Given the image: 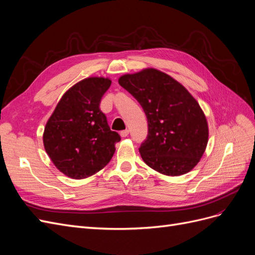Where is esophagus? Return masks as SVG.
Instances as JSON below:
<instances>
[{
    "label": "esophagus",
    "instance_id": "obj_1",
    "mask_svg": "<svg viewBox=\"0 0 255 255\" xmlns=\"http://www.w3.org/2000/svg\"><path fill=\"white\" fill-rule=\"evenodd\" d=\"M120 135L121 137H127L128 135V129H123L120 132Z\"/></svg>",
    "mask_w": 255,
    "mask_h": 255
}]
</instances>
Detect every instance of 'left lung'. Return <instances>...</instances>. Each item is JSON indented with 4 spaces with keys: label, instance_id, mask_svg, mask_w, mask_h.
<instances>
[{
    "label": "left lung",
    "instance_id": "1",
    "mask_svg": "<svg viewBox=\"0 0 255 255\" xmlns=\"http://www.w3.org/2000/svg\"><path fill=\"white\" fill-rule=\"evenodd\" d=\"M148 119V137L139 152L144 163L165 175L189 172L202 157L208 126L196 99L170 75L153 68L119 79Z\"/></svg>",
    "mask_w": 255,
    "mask_h": 255
}]
</instances>
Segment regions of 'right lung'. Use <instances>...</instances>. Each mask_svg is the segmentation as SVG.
<instances>
[{
	"instance_id": "obj_1",
	"label": "right lung",
	"mask_w": 255,
	"mask_h": 255,
	"mask_svg": "<svg viewBox=\"0 0 255 255\" xmlns=\"http://www.w3.org/2000/svg\"><path fill=\"white\" fill-rule=\"evenodd\" d=\"M111 84L110 79L98 76L76 83L61 97L45 125V152L58 170L71 179H85L103 169L121 139L100 110Z\"/></svg>"
}]
</instances>
